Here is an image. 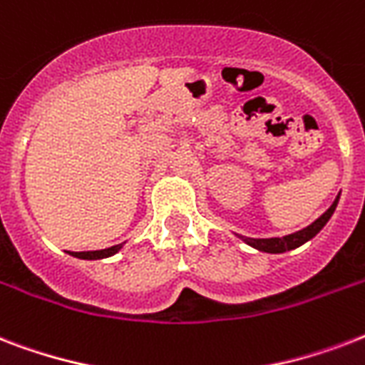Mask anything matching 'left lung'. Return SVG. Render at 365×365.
Wrapping results in <instances>:
<instances>
[{"label":"left lung","mask_w":365,"mask_h":365,"mask_svg":"<svg viewBox=\"0 0 365 365\" xmlns=\"http://www.w3.org/2000/svg\"><path fill=\"white\" fill-rule=\"evenodd\" d=\"M337 202H339V195L335 197L334 205L329 206L328 210L324 212L317 222H312L309 227L301 229L297 233L286 235V237H280V239L278 237H274V239H250V237H240V239L246 244H250L252 248L259 250V252H267V254H282V252H288V250L299 248L301 244H305L307 240H311L312 237H317L322 231L324 225L329 222V217L334 216Z\"/></svg>","instance_id":"1"}]
</instances>
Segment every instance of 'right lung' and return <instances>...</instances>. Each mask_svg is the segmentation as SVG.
I'll return each mask as SVG.
<instances>
[{"label": "right lung", "instance_id": "obj_1", "mask_svg": "<svg viewBox=\"0 0 365 365\" xmlns=\"http://www.w3.org/2000/svg\"><path fill=\"white\" fill-rule=\"evenodd\" d=\"M123 248V244H115L111 248L106 250H93V252H68L73 257H79V259H104V257H110V255H115L119 250Z\"/></svg>", "mask_w": 365, "mask_h": 365}]
</instances>
